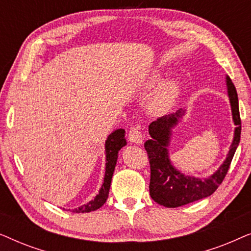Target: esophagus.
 <instances>
[{
  "label": "esophagus",
  "mask_w": 251,
  "mask_h": 251,
  "mask_svg": "<svg viewBox=\"0 0 251 251\" xmlns=\"http://www.w3.org/2000/svg\"><path fill=\"white\" fill-rule=\"evenodd\" d=\"M129 140L133 144H137V145L143 143V135L138 128H135V126H133V128L130 129Z\"/></svg>",
  "instance_id": "34e87169"
}]
</instances>
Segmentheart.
Segmentation results:
<instances>
[{
	"mask_svg": "<svg viewBox=\"0 0 251 251\" xmlns=\"http://www.w3.org/2000/svg\"><path fill=\"white\" fill-rule=\"evenodd\" d=\"M160 80L157 73L151 74L144 83V89L155 87ZM180 92V82L178 78H169L161 83L146 102V109L151 115L161 116L169 113L176 104Z\"/></svg>",
	"mask_w": 251,
	"mask_h": 251,
	"instance_id": "heart-1",
	"label": "heart"
}]
</instances>
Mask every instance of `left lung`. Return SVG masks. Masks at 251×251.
Listing matches in <instances>:
<instances>
[{"label":"left lung","mask_w":251,"mask_h":251,"mask_svg":"<svg viewBox=\"0 0 251 251\" xmlns=\"http://www.w3.org/2000/svg\"><path fill=\"white\" fill-rule=\"evenodd\" d=\"M226 85L231 102L233 122L235 125L234 137L225 161L218 170L208 178H197L181 174L173 166L169 159L168 146L170 144L171 131L185 114L184 109H178L176 113L159 118L149 126L151 139L146 140L144 146L151 164L150 194L156 203L167 208L181 207L191 202L210 197L224 180L241 137L238 94L228 76H226Z\"/></svg>","instance_id":"obj_1"}]
</instances>
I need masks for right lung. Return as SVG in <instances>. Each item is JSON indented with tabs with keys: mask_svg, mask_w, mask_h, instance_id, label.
I'll use <instances>...</instances> for the list:
<instances>
[{
	"mask_svg": "<svg viewBox=\"0 0 251 251\" xmlns=\"http://www.w3.org/2000/svg\"><path fill=\"white\" fill-rule=\"evenodd\" d=\"M126 131L125 129H118L113 131L111 135L107 137L105 142V152H106V168H105V176L104 183H102L99 193L96 195L94 200L89 201L87 204L81 205L76 209H73V212L76 214H83V212L95 211L101 207L105 203L108 198L109 187H111V181L114 173L116 161H118L119 151L123 146L126 145V140L125 138Z\"/></svg>",
	"mask_w": 251,
	"mask_h": 251,
	"instance_id": "add662e5",
	"label": "right lung"
}]
</instances>
